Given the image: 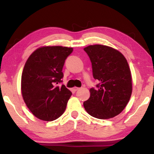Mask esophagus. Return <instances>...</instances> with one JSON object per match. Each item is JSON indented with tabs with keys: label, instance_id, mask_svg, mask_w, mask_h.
<instances>
[{
	"label": "esophagus",
	"instance_id": "esophagus-1",
	"mask_svg": "<svg viewBox=\"0 0 154 154\" xmlns=\"http://www.w3.org/2000/svg\"><path fill=\"white\" fill-rule=\"evenodd\" d=\"M80 89V88H77V87H74V88H73V89H72V91H73V92H76L77 91V90H79Z\"/></svg>",
	"mask_w": 154,
	"mask_h": 154
}]
</instances>
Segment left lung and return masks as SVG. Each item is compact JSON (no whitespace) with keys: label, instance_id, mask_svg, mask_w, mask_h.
Returning a JSON list of instances; mask_svg holds the SVG:
<instances>
[{"label":"left lung","instance_id":"8db88e82","mask_svg":"<svg viewBox=\"0 0 154 154\" xmlns=\"http://www.w3.org/2000/svg\"><path fill=\"white\" fill-rule=\"evenodd\" d=\"M92 63V74L100 83L90 88V98L83 102L85 111L99 119H109L125 109L131 97L132 76L123 54L103 45L84 48Z\"/></svg>","mask_w":154,"mask_h":154}]
</instances>
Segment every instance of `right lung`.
Here are the masks:
<instances>
[{"label": "right lung", "mask_w": 154, "mask_h": 154, "mask_svg": "<svg viewBox=\"0 0 154 154\" xmlns=\"http://www.w3.org/2000/svg\"><path fill=\"white\" fill-rule=\"evenodd\" d=\"M72 48L45 46L35 50L25 63L21 89L25 104L38 119L52 121L66 109L71 92L64 85L62 69Z\"/></svg>", "instance_id": "right-lung-1"}]
</instances>
